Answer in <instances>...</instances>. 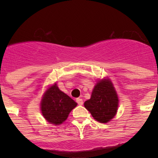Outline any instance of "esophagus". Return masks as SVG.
I'll return each instance as SVG.
<instances>
[{
	"mask_svg": "<svg viewBox=\"0 0 158 158\" xmlns=\"http://www.w3.org/2000/svg\"><path fill=\"white\" fill-rule=\"evenodd\" d=\"M76 102L79 105H83V103H84V102H83V99L81 98H77L76 99Z\"/></svg>",
	"mask_w": 158,
	"mask_h": 158,
	"instance_id": "34e87169",
	"label": "esophagus"
}]
</instances>
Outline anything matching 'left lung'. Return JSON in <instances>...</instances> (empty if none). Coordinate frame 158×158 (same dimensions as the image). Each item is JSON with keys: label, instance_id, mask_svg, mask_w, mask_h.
Listing matches in <instances>:
<instances>
[{"label": "left lung", "instance_id": "1", "mask_svg": "<svg viewBox=\"0 0 158 158\" xmlns=\"http://www.w3.org/2000/svg\"><path fill=\"white\" fill-rule=\"evenodd\" d=\"M117 94L109 79H102L96 84L91 98L84 102V106L93 117L101 123H107L115 116L118 107Z\"/></svg>", "mask_w": 158, "mask_h": 158}]
</instances>
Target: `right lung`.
Segmentation results:
<instances>
[{"label":"right lung","instance_id":"1","mask_svg":"<svg viewBox=\"0 0 158 158\" xmlns=\"http://www.w3.org/2000/svg\"><path fill=\"white\" fill-rule=\"evenodd\" d=\"M77 103L58 89L56 84L49 88L41 102V110L48 122L60 125L66 120Z\"/></svg>","mask_w":158,"mask_h":158}]
</instances>
